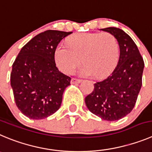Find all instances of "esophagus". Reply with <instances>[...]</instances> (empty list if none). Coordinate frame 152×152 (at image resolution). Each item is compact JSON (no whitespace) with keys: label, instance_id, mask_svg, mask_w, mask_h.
I'll return each mask as SVG.
<instances>
[{"label":"esophagus","instance_id":"1","mask_svg":"<svg viewBox=\"0 0 152 152\" xmlns=\"http://www.w3.org/2000/svg\"><path fill=\"white\" fill-rule=\"evenodd\" d=\"M81 83L80 79H74V78H73V79H71V81H70V83H71V84H77V83Z\"/></svg>","mask_w":152,"mask_h":152}]
</instances>
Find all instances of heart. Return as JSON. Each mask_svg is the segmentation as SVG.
I'll return each mask as SVG.
<instances>
[{"label": "heart", "mask_w": 152, "mask_h": 152, "mask_svg": "<svg viewBox=\"0 0 152 152\" xmlns=\"http://www.w3.org/2000/svg\"><path fill=\"white\" fill-rule=\"evenodd\" d=\"M120 49L118 39L110 33H79L66 39V45L55 47L54 59L57 67L70 74L82 62L79 70L83 77L103 79L112 73L118 62Z\"/></svg>", "instance_id": "1"}]
</instances>
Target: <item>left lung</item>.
I'll use <instances>...</instances> for the list:
<instances>
[{"mask_svg": "<svg viewBox=\"0 0 152 152\" xmlns=\"http://www.w3.org/2000/svg\"><path fill=\"white\" fill-rule=\"evenodd\" d=\"M114 35L120 49L118 62L111 74L94 84L85 99L91 113L106 121H118L135 106L142 86L144 61L132 38L120 28L100 29Z\"/></svg>", "mask_w": 152, "mask_h": 152, "instance_id": "obj_1", "label": "left lung"}]
</instances>
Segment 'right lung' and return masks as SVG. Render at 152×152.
Returning a JSON list of instances; mask_svg holds the SVG:
<instances>
[{"label":"right lung","mask_w":152,"mask_h":152,"mask_svg":"<svg viewBox=\"0 0 152 152\" xmlns=\"http://www.w3.org/2000/svg\"><path fill=\"white\" fill-rule=\"evenodd\" d=\"M72 32L48 30L26 43L12 64L10 84L15 104L31 119L46 118L58 110L70 77L61 73L54 52Z\"/></svg>","instance_id":"add662e5"}]
</instances>
